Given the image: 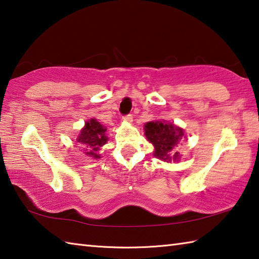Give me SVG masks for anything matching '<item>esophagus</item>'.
<instances>
[{"label": "esophagus", "instance_id": "obj_1", "mask_svg": "<svg viewBox=\"0 0 259 259\" xmlns=\"http://www.w3.org/2000/svg\"><path fill=\"white\" fill-rule=\"evenodd\" d=\"M122 120L125 121V122H133V114L124 115V117L122 118Z\"/></svg>", "mask_w": 259, "mask_h": 259}]
</instances>
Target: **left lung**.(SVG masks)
I'll return each instance as SVG.
<instances>
[{
	"label": "left lung",
	"instance_id": "8db88e82",
	"mask_svg": "<svg viewBox=\"0 0 259 259\" xmlns=\"http://www.w3.org/2000/svg\"><path fill=\"white\" fill-rule=\"evenodd\" d=\"M145 135L155 147L153 156L163 161H179L180 153L174 151L184 137V130L164 121H150L145 124Z\"/></svg>",
	"mask_w": 259,
	"mask_h": 259
}]
</instances>
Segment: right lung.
I'll list each match as a JSON object with an SVG mask.
<instances>
[{
	"mask_svg": "<svg viewBox=\"0 0 259 259\" xmlns=\"http://www.w3.org/2000/svg\"><path fill=\"white\" fill-rule=\"evenodd\" d=\"M106 131V126L98 122L97 119H90L87 121L84 128H82L80 131L76 141L83 147L84 153L88 157L95 159L101 158L98 151L103 145L107 144L108 137Z\"/></svg>",
	"mask_w": 259,
	"mask_h": 259,
	"instance_id": "add662e5",
	"label": "right lung"
}]
</instances>
